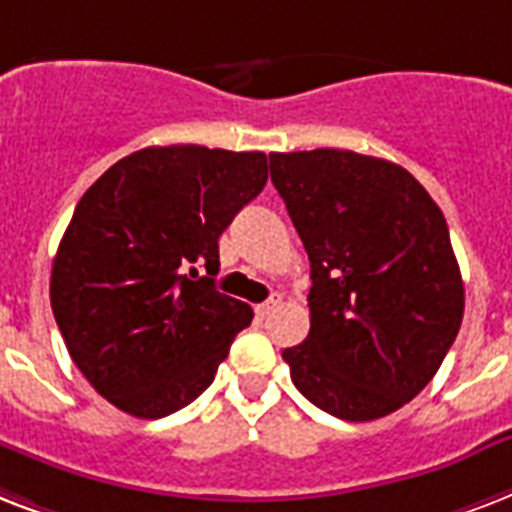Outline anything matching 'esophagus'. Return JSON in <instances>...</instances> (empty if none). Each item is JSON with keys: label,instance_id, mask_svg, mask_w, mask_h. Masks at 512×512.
Masks as SVG:
<instances>
[{"label": "esophagus", "instance_id": "obj_1", "mask_svg": "<svg viewBox=\"0 0 512 512\" xmlns=\"http://www.w3.org/2000/svg\"><path fill=\"white\" fill-rule=\"evenodd\" d=\"M280 301H283V293H272V296H269L267 301H261V304H256V315H259V318H267L269 312L275 310Z\"/></svg>", "mask_w": 512, "mask_h": 512}]
</instances>
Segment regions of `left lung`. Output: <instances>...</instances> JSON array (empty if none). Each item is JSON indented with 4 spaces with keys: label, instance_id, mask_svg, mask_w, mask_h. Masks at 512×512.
<instances>
[{
    "label": "left lung",
    "instance_id": "1",
    "mask_svg": "<svg viewBox=\"0 0 512 512\" xmlns=\"http://www.w3.org/2000/svg\"><path fill=\"white\" fill-rule=\"evenodd\" d=\"M310 256V334L283 350L296 390L347 422L382 419L441 368L465 285L441 208L395 162L342 149L269 154Z\"/></svg>",
    "mask_w": 512,
    "mask_h": 512
}]
</instances>
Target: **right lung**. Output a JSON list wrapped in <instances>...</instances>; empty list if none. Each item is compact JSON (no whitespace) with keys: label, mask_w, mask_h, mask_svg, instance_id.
Segmentation results:
<instances>
[{"label":"right lung","mask_w":512,"mask_h":512,"mask_svg":"<svg viewBox=\"0 0 512 512\" xmlns=\"http://www.w3.org/2000/svg\"><path fill=\"white\" fill-rule=\"evenodd\" d=\"M267 184V154L146 146L114 162L77 202L50 275L71 360L112 406L168 417L208 390L251 326L216 291L219 237Z\"/></svg>","instance_id":"obj_1"}]
</instances>
